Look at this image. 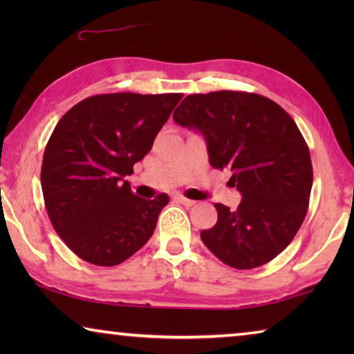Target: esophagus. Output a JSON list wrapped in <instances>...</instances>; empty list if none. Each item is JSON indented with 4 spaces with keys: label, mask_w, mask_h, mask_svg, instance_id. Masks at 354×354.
Wrapping results in <instances>:
<instances>
[{
    "label": "esophagus",
    "mask_w": 354,
    "mask_h": 354,
    "mask_svg": "<svg viewBox=\"0 0 354 354\" xmlns=\"http://www.w3.org/2000/svg\"><path fill=\"white\" fill-rule=\"evenodd\" d=\"M176 200L179 201V203H183L184 206H194L196 201H194V200H189V198H185V196H183V195H176Z\"/></svg>",
    "instance_id": "34e87169"
}]
</instances>
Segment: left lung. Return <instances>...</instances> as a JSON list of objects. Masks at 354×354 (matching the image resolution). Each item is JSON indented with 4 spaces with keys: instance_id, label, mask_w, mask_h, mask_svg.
Returning <instances> with one entry per match:
<instances>
[{
    "instance_id": "obj_1",
    "label": "left lung",
    "mask_w": 354,
    "mask_h": 354,
    "mask_svg": "<svg viewBox=\"0 0 354 354\" xmlns=\"http://www.w3.org/2000/svg\"><path fill=\"white\" fill-rule=\"evenodd\" d=\"M173 120L200 131L209 162L231 170L242 195L234 211L215 203L218 220L201 241L239 270L270 262L295 237L313 187L309 148L295 122L272 100L232 91L189 95Z\"/></svg>"
}]
</instances>
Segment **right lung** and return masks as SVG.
Returning a JSON list of instances; mask_svg holds the SVG:
<instances>
[{"label":"right lung","instance_id":"1","mask_svg":"<svg viewBox=\"0 0 354 354\" xmlns=\"http://www.w3.org/2000/svg\"><path fill=\"white\" fill-rule=\"evenodd\" d=\"M183 93H104L59 120L46 143L41 192L53 227L93 266L122 263L153 236L169 195L133 194L124 176L148 154Z\"/></svg>","mask_w":354,"mask_h":354}]
</instances>
